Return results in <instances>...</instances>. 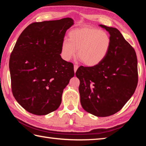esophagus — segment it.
Returning <instances> with one entry per match:
<instances>
[{
	"mask_svg": "<svg viewBox=\"0 0 146 146\" xmlns=\"http://www.w3.org/2000/svg\"><path fill=\"white\" fill-rule=\"evenodd\" d=\"M78 68V65H76V64L74 65V71H75V73L76 72Z\"/></svg>",
	"mask_w": 146,
	"mask_h": 146,
	"instance_id": "34e87169",
	"label": "esophagus"
}]
</instances>
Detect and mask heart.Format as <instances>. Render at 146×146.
<instances>
[{"mask_svg": "<svg viewBox=\"0 0 146 146\" xmlns=\"http://www.w3.org/2000/svg\"><path fill=\"white\" fill-rule=\"evenodd\" d=\"M109 35L104 31L92 27H82L71 31L69 41L61 44V56L70 61L78 50V56L86 66H95L106 57L110 47Z\"/></svg>", "mask_w": 146, "mask_h": 146, "instance_id": "heart-1", "label": "heart"}]
</instances>
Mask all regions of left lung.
<instances>
[{"label": "left lung", "mask_w": 146, "mask_h": 146, "mask_svg": "<svg viewBox=\"0 0 146 146\" xmlns=\"http://www.w3.org/2000/svg\"><path fill=\"white\" fill-rule=\"evenodd\" d=\"M110 34V47L106 57L97 66H80V102L83 109L97 117L113 115L134 94L138 82L135 51L114 27L99 25Z\"/></svg>", "instance_id": "8db88e82"}]
</instances>
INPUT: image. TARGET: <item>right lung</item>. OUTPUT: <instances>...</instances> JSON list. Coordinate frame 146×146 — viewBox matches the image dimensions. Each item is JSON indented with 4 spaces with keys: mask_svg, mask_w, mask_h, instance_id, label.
Returning <instances> with one entry per match:
<instances>
[{
    "mask_svg": "<svg viewBox=\"0 0 146 146\" xmlns=\"http://www.w3.org/2000/svg\"><path fill=\"white\" fill-rule=\"evenodd\" d=\"M71 18L31 24L15 43L9 60L12 91L24 109L44 115L60 107L63 90L75 75L61 58V44Z\"/></svg>",
    "mask_w": 146,
    "mask_h": 146,
    "instance_id": "right-lung-1",
    "label": "right lung"
}]
</instances>
